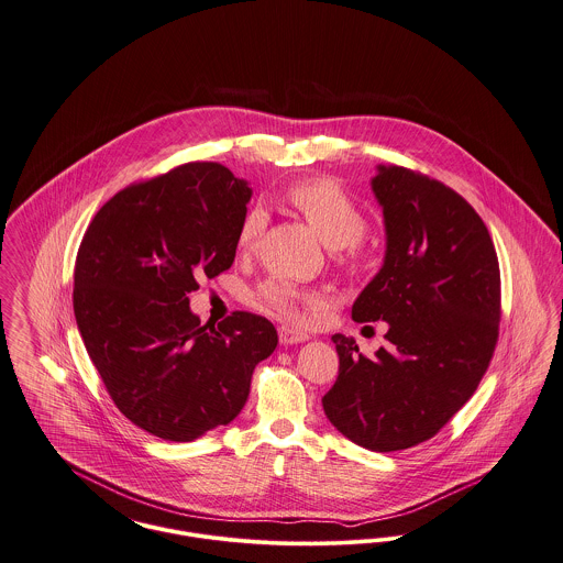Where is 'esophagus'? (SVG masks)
Here are the masks:
<instances>
[{
	"mask_svg": "<svg viewBox=\"0 0 563 563\" xmlns=\"http://www.w3.org/2000/svg\"><path fill=\"white\" fill-rule=\"evenodd\" d=\"M279 341L284 343V345H292V343H302V341H307L309 335L307 333H300L297 329H292V327H279Z\"/></svg>",
	"mask_w": 563,
	"mask_h": 563,
	"instance_id": "obj_1",
	"label": "esophagus"
}]
</instances>
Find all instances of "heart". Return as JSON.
Returning <instances> with one entry per match:
<instances>
[{
    "mask_svg": "<svg viewBox=\"0 0 563 563\" xmlns=\"http://www.w3.org/2000/svg\"><path fill=\"white\" fill-rule=\"evenodd\" d=\"M290 205L305 216V220L313 225L320 239L338 250L341 258L352 261L356 258L358 243L367 232V218L363 209L347 196V191L333 179H305L297 181L288 188ZM266 228V211L263 207H252L236 232V247L247 254L252 252L258 241L263 239ZM254 297L264 307L273 309L282 318L290 322H300L305 318V302L307 295L288 279H266L263 282Z\"/></svg>",
    "mask_w": 563,
    "mask_h": 563,
    "instance_id": "1",
    "label": "heart"
}]
</instances>
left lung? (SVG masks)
I'll use <instances>...</instances> for the list:
<instances>
[{
  "label": "left lung",
  "instance_id": "8db88e82",
  "mask_svg": "<svg viewBox=\"0 0 563 563\" xmlns=\"http://www.w3.org/2000/svg\"><path fill=\"white\" fill-rule=\"evenodd\" d=\"M372 188L386 256L352 320L388 322V343L367 358L333 335L339 375L322 406L354 444L395 452L431 440L478 388L499 335L501 279L487 225L454 189L404 166H377Z\"/></svg>",
  "mask_w": 563,
  "mask_h": 563
}]
</instances>
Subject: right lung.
Returning a JSON list of instances; mask_svg holds the SVG:
<instances>
[{
	"label": "right lung",
	"instance_id": "obj_1",
	"mask_svg": "<svg viewBox=\"0 0 563 563\" xmlns=\"http://www.w3.org/2000/svg\"><path fill=\"white\" fill-rule=\"evenodd\" d=\"M252 189L218 162H188L132 184L96 213L75 266L76 324L114 406L168 442H191L243 410L275 327L232 311L202 327L200 277L234 263Z\"/></svg>",
	"mask_w": 563,
	"mask_h": 563
}]
</instances>
